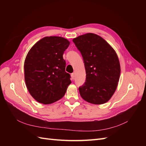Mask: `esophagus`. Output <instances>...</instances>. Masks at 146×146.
Wrapping results in <instances>:
<instances>
[{
	"mask_svg": "<svg viewBox=\"0 0 146 146\" xmlns=\"http://www.w3.org/2000/svg\"><path fill=\"white\" fill-rule=\"evenodd\" d=\"M71 77H72V80H74V79L75 78V77H76V74H75V73H72V74H71Z\"/></svg>",
	"mask_w": 146,
	"mask_h": 146,
	"instance_id": "1",
	"label": "esophagus"
}]
</instances>
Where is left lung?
I'll list each match as a JSON object with an SVG mask.
<instances>
[{"instance_id": "8db88e82", "label": "left lung", "mask_w": 146, "mask_h": 146, "mask_svg": "<svg viewBox=\"0 0 146 146\" xmlns=\"http://www.w3.org/2000/svg\"><path fill=\"white\" fill-rule=\"evenodd\" d=\"M82 55L86 82L79 87L82 98L92 104L108 102L115 92L121 73L116 53L105 39L94 33L73 39Z\"/></svg>"}]
</instances>
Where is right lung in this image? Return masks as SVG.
I'll return each instance as SVG.
<instances>
[{
  "label": "right lung",
  "instance_id": "obj_1",
  "mask_svg": "<svg viewBox=\"0 0 146 146\" xmlns=\"http://www.w3.org/2000/svg\"><path fill=\"white\" fill-rule=\"evenodd\" d=\"M69 44L63 37L46 36L28 52L24 62L25 84L38 102L50 104L60 100L71 83L63 57Z\"/></svg>",
  "mask_w": 146,
  "mask_h": 146
}]
</instances>
